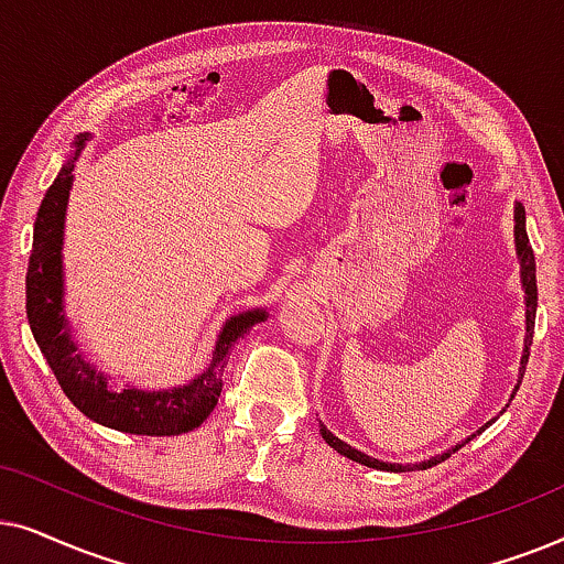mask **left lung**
Segmentation results:
<instances>
[{"label": "left lung", "instance_id": "8db88e82", "mask_svg": "<svg viewBox=\"0 0 564 564\" xmlns=\"http://www.w3.org/2000/svg\"><path fill=\"white\" fill-rule=\"evenodd\" d=\"M513 245H516V258H518V265H521V291H523V352H521V366H518V381H516V389L513 394H510V400H513L518 387H521V379H523V371H527V364H529V350H531V340H534V319H536V262H534V250H531L529 245V235H527V212H523L521 204H516L513 208ZM508 408V404H506ZM506 412V410H502ZM495 423L492 420H487V423L479 427L477 433H482L485 427H490ZM319 433L322 438H325L327 446H333L337 454L340 456H348V459L364 464V467H371V469H381V471H412V469H431L435 464H441L444 459L452 456V452H459L464 444H469L475 435H469V438H464L462 444H456L454 448H448L444 454H435L431 459L425 462H415V464H397V462H381V459H373V456L364 454L360 448L345 444L343 438H337L335 433L327 431L325 423H319Z\"/></svg>", "mask_w": 564, "mask_h": 564}]
</instances>
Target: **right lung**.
I'll return each mask as SVG.
<instances>
[{"instance_id": "obj_1", "label": "right lung", "mask_w": 564, "mask_h": 564, "mask_svg": "<svg viewBox=\"0 0 564 564\" xmlns=\"http://www.w3.org/2000/svg\"><path fill=\"white\" fill-rule=\"evenodd\" d=\"M93 133H79L74 152L62 164L54 185L37 208L25 275L28 325L43 358L62 384L74 408L89 420L120 433L133 435H180L198 427L212 415L224 387L227 356L239 337L258 322L268 319V310H247L224 322L216 335L214 356L198 377L170 389H112L108 373L79 352L69 317L64 312V227L66 206L74 185V167Z\"/></svg>"}]
</instances>
